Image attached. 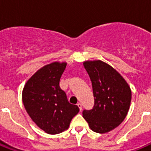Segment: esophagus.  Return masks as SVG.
I'll list each match as a JSON object with an SVG mask.
<instances>
[{
    "instance_id": "34e87169",
    "label": "esophagus",
    "mask_w": 151,
    "mask_h": 151,
    "mask_svg": "<svg viewBox=\"0 0 151 151\" xmlns=\"http://www.w3.org/2000/svg\"><path fill=\"white\" fill-rule=\"evenodd\" d=\"M77 105H78V108H79L80 111H81V110H82V104H80V103H78V104Z\"/></svg>"
}]
</instances>
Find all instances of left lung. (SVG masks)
<instances>
[{
    "instance_id": "left-lung-1",
    "label": "left lung",
    "mask_w": 151,
    "mask_h": 151,
    "mask_svg": "<svg viewBox=\"0 0 151 151\" xmlns=\"http://www.w3.org/2000/svg\"><path fill=\"white\" fill-rule=\"evenodd\" d=\"M93 89L91 110H84L83 117L92 131L106 133L125 119L130 106L132 92L127 82L110 65L101 60L83 63Z\"/></svg>"
}]
</instances>
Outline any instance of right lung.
I'll return each mask as SVG.
<instances>
[{
  "label": "right lung",
  "mask_w": 151,
  "mask_h": 151,
  "mask_svg": "<svg viewBox=\"0 0 151 151\" xmlns=\"http://www.w3.org/2000/svg\"><path fill=\"white\" fill-rule=\"evenodd\" d=\"M66 66V63L46 65L31 77L22 91L26 112L47 134H59L67 129L79 111L77 105L69 104L66 93L60 88Z\"/></svg>",
  "instance_id": "add662e5"
}]
</instances>
